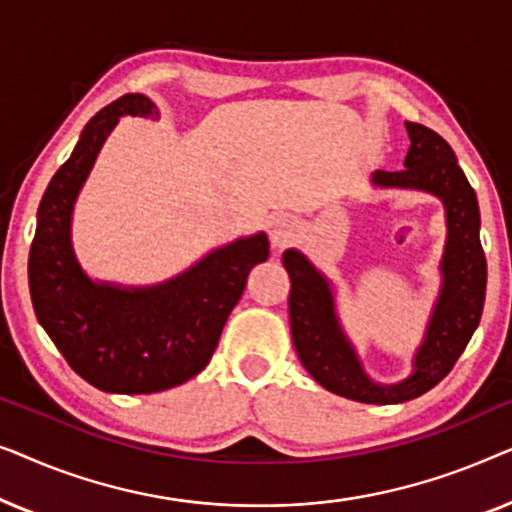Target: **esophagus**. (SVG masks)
<instances>
[{"instance_id": "esophagus-1", "label": "esophagus", "mask_w": 512, "mask_h": 512, "mask_svg": "<svg viewBox=\"0 0 512 512\" xmlns=\"http://www.w3.org/2000/svg\"><path fill=\"white\" fill-rule=\"evenodd\" d=\"M270 242L272 247L282 249L286 244H291L296 240V233H298V223L293 216L289 214H277L270 219Z\"/></svg>"}]
</instances>
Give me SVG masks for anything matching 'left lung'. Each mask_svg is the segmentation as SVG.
I'll list each match as a JSON object with an SVG mask.
<instances>
[{"mask_svg": "<svg viewBox=\"0 0 512 512\" xmlns=\"http://www.w3.org/2000/svg\"><path fill=\"white\" fill-rule=\"evenodd\" d=\"M405 128L410 135L405 167L398 172L377 170L373 181L377 186L419 188L438 195L445 202L450 230L443 256V293L415 356V373L396 387L370 382L340 331L326 279L298 251L284 254V268L291 277L289 317L298 359L321 387L359 403H403L436 387L466 349L485 305L487 258L480 244V209L473 186L452 146L438 132L410 121Z\"/></svg>", "mask_w": 512, "mask_h": 512, "instance_id": "obj_1", "label": "left lung"}]
</instances>
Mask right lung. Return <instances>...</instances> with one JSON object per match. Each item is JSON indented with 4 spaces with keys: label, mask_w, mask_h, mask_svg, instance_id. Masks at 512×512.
<instances>
[{
    "label": "right lung",
    "mask_w": 512,
    "mask_h": 512,
    "mask_svg": "<svg viewBox=\"0 0 512 512\" xmlns=\"http://www.w3.org/2000/svg\"><path fill=\"white\" fill-rule=\"evenodd\" d=\"M123 114L158 111L149 97L128 93L90 118L39 202L27 275L34 314L76 375L111 394H153L207 366L251 268L268 261L270 242L263 233L237 240L153 289L90 282L69 244V216L97 151Z\"/></svg>",
    "instance_id": "right-lung-1"
}]
</instances>
